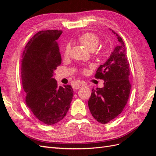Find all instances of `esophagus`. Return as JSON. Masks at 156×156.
I'll return each instance as SVG.
<instances>
[{"label":"esophagus","mask_w":156,"mask_h":156,"mask_svg":"<svg viewBox=\"0 0 156 156\" xmlns=\"http://www.w3.org/2000/svg\"><path fill=\"white\" fill-rule=\"evenodd\" d=\"M84 86H86V84L85 83H77L76 84V86H75V88H76V89H79V88H81V87H84Z\"/></svg>","instance_id":"34e87169"}]
</instances>
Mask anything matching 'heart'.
Wrapping results in <instances>:
<instances>
[{"instance_id": "heart-1", "label": "heart", "mask_w": 156, "mask_h": 156, "mask_svg": "<svg viewBox=\"0 0 156 156\" xmlns=\"http://www.w3.org/2000/svg\"><path fill=\"white\" fill-rule=\"evenodd\" d=\"M78 41L81 44L84 45L86 48L90 51L95 50L100 43V39L97 34L93 32H86L79 36L78 37ZM71 49H72V45L70 43H67L65 45L64 49L63 55L64 57H68L71 53ZM97 53L102 55L105 53L104 48H101L97 50Z\"/></svg>"}]
</instances>
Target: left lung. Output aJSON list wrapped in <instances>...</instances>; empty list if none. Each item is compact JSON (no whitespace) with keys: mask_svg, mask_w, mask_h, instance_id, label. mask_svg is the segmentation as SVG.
<instances>
[{"mask_svg":"<svg viewBox=\"0 0 156 156\" xmlns=\"http://www.w3.org/2000/svg\"><path fill=\"white\" fill-rule=\"evenodd\" d=\"M111 30L116 35L120 45L116 47L106 62L98 68L94 77L104 81V87L92 88L88 101L92 115L101 124L108 123L122 112L131 88L124 42L119 34Z\"/></svg>","mask_w":156,"mask_h":156,"instance_id":"8db88e82","label":"left lung"}]
</instances>
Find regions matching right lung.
I'll return each mask as SVG.
<instances>
[{
    "label": "right lung",
    "instance_id": "obj_1",
    "mask_svg": "<svg viewBox=\"0 0 156 156\" xmlns=\"http://www.w3.org/2000/svg\"><path fill=\"white\" fill-rule=\"evenodd\" d=\"M58 30L40 31L26 45L21 60V79L25 103L40 122L53 125L66 115L73 96L70 85L58 87L53 78L62 58L56 40Z\"/></svg>",
    "mask_w": 156,
    "mask_h": 156
}]
</instances>
